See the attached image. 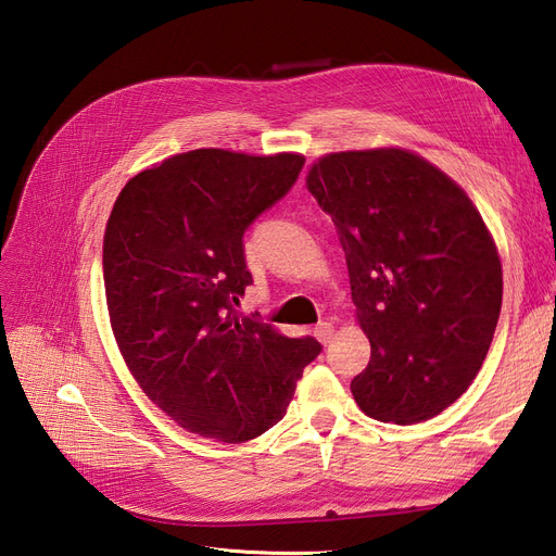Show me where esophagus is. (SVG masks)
I'll return each mask as SVG.
<instances>
[{
    "mask_svg": "<svg viewBox=\"0 0 556 556\" xmlns=\"http://www.w3.org/2000/svg\"><path fill=\"white\" fill-rule=\"evenodd\" d=\"M313 333H315V339L319 341V343H331V339H333V325L331 323H319V325H315V329H313Z\"/></svg>",
    "mask_w": 556,
    "mask_h": 556,
    "instance_id": "esophagus-1",
    "label": "esophagus"
}]
</instances>
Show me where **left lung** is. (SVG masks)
I'll return each instance as SVG.
<instances>
[{
  "label": "left lung",
  "mask_w": 556,
  "mask_h": 556,
  "mask_svg": "<svg viewBox=\"0 0 556 556\" xmlns=\"http://www.w3.org/2000/svg\"><path fill=\"white\" fill-rule=\"evenodd\" d=\"M306 188L339 231L371 341L352 396L380 422L439 415L478 376L501 313V260L473 201L401 148L331 153Z\"/></svg>",
  "instance_id": "8db88e82"
}]
</instances>
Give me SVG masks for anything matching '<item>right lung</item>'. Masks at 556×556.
Here are the masks:
<instances>
[{
	"label": "right lung",
	"instance_id": "1",
	"mask_svg": "<svg viewBox=\"0 0 556 556\" xmlns=\"http://www.w3.org/2000/svg\"><path fill=\"white\" fill-rule=\"evenodd\" d=\"M304 155L220 148L134 176L104 233V288L117 348L150 401L192 433L245 443L280 422L323 352L237 311L252 276L243 233L292 190Z\"/></svg>",
	"mask_w": 556,
	"mask_h": 556
}]
</instances>
